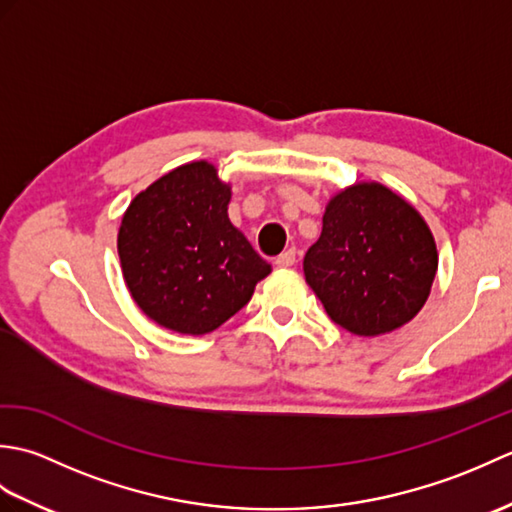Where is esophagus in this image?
I'll use <instances>...</instances> for the list:
<instances>
[{
	"mask_svg": "<svg viewBox=\"0 0 512 512\" xmlns=\"http://www.w3.org/2000/svg\"><path fill=\"white\" fill-rule=\"evenodd\" d=\"M295 262H297V250L288 248L275 259V266L277 268H290V266H295Z\"/></svg>",
	"mask_w": 512,
	"mask_h": 512,
	"instance_id": "1",
	"label": "esophagus"
}]
</instances>
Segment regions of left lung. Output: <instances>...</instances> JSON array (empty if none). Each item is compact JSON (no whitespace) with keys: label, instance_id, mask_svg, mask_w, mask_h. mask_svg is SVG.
I'll return each instance as SVG.
<instances>
[{"label":"left lung","instance_id":"8db88e82","mask_svg":"<svg viewBox=\"0 0 512 512\" xmlns=\"http://www.w3.org/2000/svg\"><path fill=\"white\" fill-rule=\"evenodd\" d=\"M438 270L424 217L380 182H356L325 204L303 275L328 317L356 336L389 334L422 310Z\"/></svg>","mask_w":512,"mask_h":512}]
</instances>
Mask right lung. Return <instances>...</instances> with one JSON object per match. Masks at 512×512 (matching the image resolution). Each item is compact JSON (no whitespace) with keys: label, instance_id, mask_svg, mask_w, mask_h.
<instances>
[{"label":"right lung","instance_id":"add662e5","mask_svg":"<svg viewBox=\"0 0 512 512\" xmlns=\"http://www.w3.org/2000/svg\"><path fill=\"white\" fill-rule=\"evenodd\" d=\"M231 182L187 162L129 202L118 257L129 295L151 321L202 336L242 310L270 264L228 220Z\"/></svg>","mask_w":512,"mask_h":512}]
</instances>
